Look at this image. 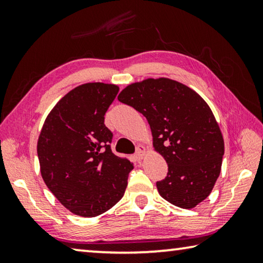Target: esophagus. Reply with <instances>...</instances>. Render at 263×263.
Returning a JSON list of instances; mask_svg holds the SVG:
<instances>
[{
  "label": "esophagus",
  "mask_w": 263,
  "mask_h": 263,
  "mask_svg": "<svg viewBox=\"0 0 263 263\" xmlns=\"http://www.w3.org/2000/svg\"><path fill=\"white\" fill-rule=\"evenodd\" d=\"M145 153H146V147L143 146V145H139L138 148H137L136 152V159L137 160H141L145 157Z\"/></svg>",
  "instance_id": "esophagus-1"
}]
</instances>
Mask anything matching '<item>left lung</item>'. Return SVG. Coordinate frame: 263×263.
Returning a JSON list of instances; mask_svg holds the SVG:
<instances>
[{
  "label": "left lung",
  "instance_id": "8db88e82",
  "mask_svg": "<svg viewBox=\"0 0 263 263\" xmlns=\"http://www.w3.org/2000/svg\"><path fill=\"white\" fill-rule=\"evenodd\" d=\"M118 101L147 119L154 149L167 162V177L157 181L161 197L185 210L203 201L219 178L224 153L208 104L191 87L168 78L133 83Z\"/></svg>",
  "mask_w": 263,
  "mask_h": 263
}]
</instances>
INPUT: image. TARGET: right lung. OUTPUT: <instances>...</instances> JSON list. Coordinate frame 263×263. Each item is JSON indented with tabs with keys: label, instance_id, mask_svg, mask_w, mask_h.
Here are the masks:
<instances>
[{
	"label": "right lung",
	"instance_id": "1",
	"mask_svg": "<svg viewBox=\"0 0 263 263\" xmlns=\"http://www.w3.org/2000/svg\"><path fill=\"white\" fill-rule=\"evenodd\" d=\"M119 87L86 83L66 93L42 127L37 154L42 178L71 213L93 218L123 198L133 164L111 151L104 116Z\"/></svg>",
	"mask_w": 263,
	"mask_h": 263
}]
</instances>
